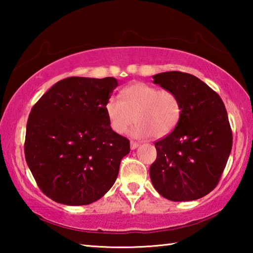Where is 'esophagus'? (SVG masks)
<instances>
[{
	"mask_svg": "<svg viewBox=\"0 0 253 253\" xmlns=\"http://www.w3.org/2000/svg\"><path fill=\"white\" fill-rule=\"evenodd\" d=\"M138 146H139V144H138V143L132 142V140H131V142H130V148H131V149H136V148L138 147Z\"/></svg>",
	"mask_w": 253,
	"mask_h": 253,
	"instance_id": "obj_1",
	"label": "esophagus"
}]
</instances>
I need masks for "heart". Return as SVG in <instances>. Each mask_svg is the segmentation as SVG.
<instances>
[{"label":"heart","mask_w":253,"mask_h":253,"mask_svg":"<svg viewBox=\"0 0 253 253\" xmlns=\"http://www.w3.org/2000/svg\"><path fill=\"white\" fill-rule=\"evenodd\" d=\"M122 98L111 96L105 104L107 119L116 134H125L135 119L132 136L143 138L152 134L162 138L174 130L181 118V101L169 89L135 83L123 89Z\"/></svg>","instance_id":"b5f03b06"}]
</instances>
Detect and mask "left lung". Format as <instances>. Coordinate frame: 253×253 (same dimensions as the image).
Segmentation results:
<instances>
[{
  "label": "left lung",
  "instance_id": "1",
  "mask_svg": "<svg viewBox=\"0 0 253 253\" xmlns=\"http://www.w3.org/2000/svg\"><path fill=\"white\" fill-rule=\"evenodd\" d=\"M153 79L176 93L182 106L174 130L155 143L157 157L149 169L153 185L174 202L203 198L219 183L232 148L225 106L193 75L168 71Z\"/></svg>",
  "mask_w": 253,
  "mask_h": 253
}]
</instances>
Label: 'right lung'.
Instances as JSON below:
<instances>
[{
  "label": "right lung",
  "mask_w": 253,
  "mask_h": 253,
  "mask_svg": "<svg viewBox=\"0 0 253 253\" xmlns=\"http://www.w3.org/2000/svg\"><path fill=\"white\" fill-rule=\"evenodd\" d=\"M113 77H70L53 84L29 115L25 161L43 193L66 205H87L114 185L129 140L116 134L105 104Z\"/></svg>",
  "instance_id": "1"
}]
</instances>
